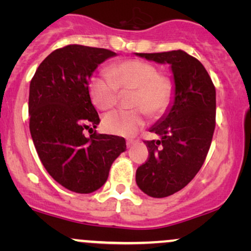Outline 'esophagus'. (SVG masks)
<instances>
[{
  "label": "esophagus",
  "instance_id": "34e87169",
  "mask_svg": "<svg viewBox=\"0 0 251 251\" xmlns=\"http://www.w3.org/2000/svg\"><path fill=\"white\" fill-rule=\"evenodd\" d=\"M133 144H135V140L129 139V140H127V142H126V146H127V148H131V146L133 145Z\"/></svg>",
  "mask_w": 251,
  "mask_h": 251
}]
</instances>
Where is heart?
I'll use <instances>...</instances> for the list:
<instances>
[{
	"label": "heart",
	"instance_id": "1",
	"mask_svg": "<svg viewBox=\"0 0 251 251\" xmlns=\"http://www.w3.org/2000/svg\"><path fill=\"white\" fill-rule=\"evenodd\" d=\"M89 96L98 108L108 109L119 101V92L132 91L129 106L133 109L109 112L102 119L108 133L131 137L146 123V113L152 118L163 116L175 98V81L158 72L153 63L129 59L113 63L108 75H93L89 80Z\"/></svg>",
	"mask_w": 251,
	"mask_h": 251
}]
</instances>
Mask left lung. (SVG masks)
<instances>
[{"instance_id": "8db88e82", "label": "left lung", "mask_w": 251, "mask_h": 251, "mask_svg": "<svg viewBox=\"0 0 251 251\" xmlns=\"http://www.w3.org/2000/svg\"><path fill=\"white\" fill-rule=\"evenodd\" d=\"M137 55L170 63L174 73V105L150 129L162 139L145 140L149 158L135 174L143 192L163 198L185 188L205 160L216 126V89L204 66L185 51Z\"/></svg>"}]
</instances>
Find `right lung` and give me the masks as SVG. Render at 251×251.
<instances>
[{"label": "right lung", "instance_id": "1", "mask_svg": "<svg viewBox=\"0 0 251 251\" xmlns=\"http://www.w3.org/2000/svg\"><path fill=\"white\" fill-rule=\"evenodd\" d=\"M116 53L105 48L68 45L40 63L29 86V129L45 169L63 188L91 194L105 184L109 169L126 150L125 139L99 134L88 81L100 63Z\"/></svg>", "mask_w": 251, "mask_h": 251}]
</instances>
